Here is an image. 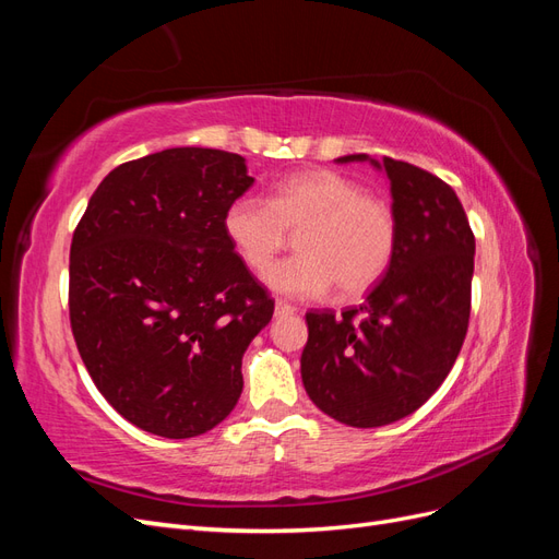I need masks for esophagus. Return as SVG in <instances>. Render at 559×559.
Segmentation results:
<instances>
[{
    "instance_id": "obj_1",
    "label": "esophagus",
    "mask_w": 559,
    "mask_h": 559,
    "mask_svg": "<svg viewBox=\"0 0 559 559\" xmlns=\"http://www.w3.org/2000/svg\"><path fill=\"white\" fill-rule=\"evenodd\" d=\"M289 314H296V308L292 306V302L275 300V317H289Z\"/></svg>"
}]
</instances>
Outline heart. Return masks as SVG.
<instances>
[{
    "instance_id": "heart-1",
    "label": "heart",
    "mask_w": 559,
    "mask_h": 559,
    "mask_svg": "<svg viewBox=\"0 0 559 559\" xmlns=\"http://www.w3.org/2000/svg\"><path fill=\"white\" fill-rule=\"evenodd\" d=\"M224 230L251 270H263L298 233V253L263 275L267 289L292 298L361 296L386 273L396 249L394 214L366 195L361 183L331 170L286 179L273 198H238L224 214Z\"/></svg>"
}]
</instances>
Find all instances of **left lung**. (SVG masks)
Returning <instances> with one entry per match:
<instances>
[{"label":"left lung","instance_id":"obj_1","mask_svg":"<svg viewBox=\"0 0 559 559\" xmlns=\"http://www.w3.org/2000/svg\"><path fill=\"white\" fill-rule=\"evenodd\" d=\"M389 181L396 249L359 308L308 312L300 378L321 413L373 429L408 417L448 378L471 312L476 240L450 186L419 167L349 154Z\"/></svg>","mask_w":559,"mask_h":559}]
</instances>
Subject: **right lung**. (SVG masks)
Segmentation results:
<instances>
[{
	"instance_id": "add662e5",
	"label": "right lung",
	"mask_w": 559,
	"mask_h": 559,
	"mask_svg": "<svg viewBox=\"0 0 559 559\" xmlns=\"http://www.w3.org/2000/svg\"><path fill=\"white\" fill-rule=\"evenodd\" d=\"M251 183L238 154L165 148L111 170L74 230L79 354L114 411L148 433H205L242 394V357L275 310L224 230Z\"/></svg>"
}]
</instances>
